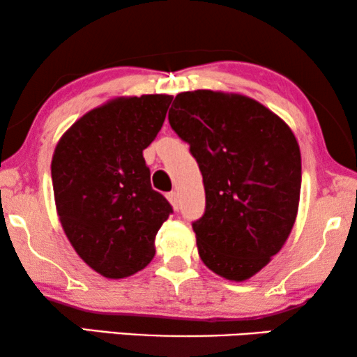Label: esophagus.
Returning <instances> with one entry per match:
<instances>
[{
	"label": "esophagus",
	"mask_w": 357,
	"mask_h": 357,
	"mask_svg": "<svg viewBox=\"0 0 357 357\" xmlns=\"http://www.w3.org/2000/svg\"><path fill=\"white\" fill-rule=\"evenodd\" d=\"M167 199L170 202V204H172V208L175 209V211H178V208H180L178 193H177V192H170V193L167 195Z\"/></svg>",
	"instance_id": "1"
}]
</instances>
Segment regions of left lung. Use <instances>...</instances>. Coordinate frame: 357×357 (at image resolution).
I'll return each instance as SVG.
<instances>
[{
    "instance_id": "1",
    "label": "left lung",
    "mask_w": 357,
    "mask_h": 357,
    "mask_svg": "<svg viewBox=\"0 0 357 357\" xmlns=\"http://www.w3.org/2000/svg\"><path fill=\"white\" fill-rule=\"evenodd\" d=\"M169 123L203 175L206 208L192 224L199 258L216 275L245 281L281 250L296 222V136L260 102L209 89L175 97Z\"/></svg>"
}]
</instances>
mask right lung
I'll return each mask as SVG.
<instances>
[{"mask_svg":"<svg viewBox=\"0 0 357 357\" xmlns=\"http://www.w3.org/2000/svg\"><path fill=\"white\" fill-rule=\"evenodd\" d=\"M172 96L116 97L82 115L52 159L56 213L77 255L120 280L154 258L172 206L151 187L143 151L162 128Z\"/></svg>","mask_w":357,"mask_h":357,"instance_id":"1","label":"right lung"}]
</instances>
